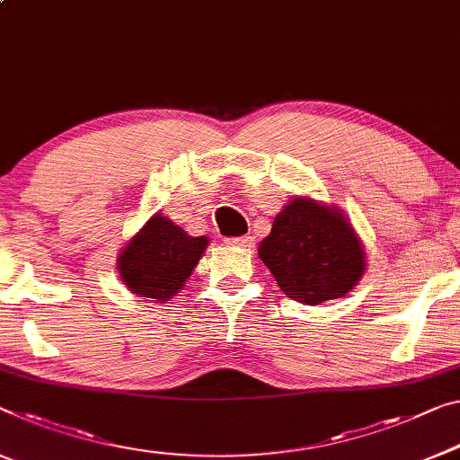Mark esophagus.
<instances>
[{"mask_svg": "<svg viewBox=\"0 0 460 460\" xmlns=\"http://www.w3.org/2000/svg\"><path fill=\"white\" fill-rule=\"evenodd\" d=\"M228 244H232V246H243V249H251V246H252V236L228 238Z\"/></svg>", "mask_w": 460, "mask_h": 460, "instance_id": "obj_1", "label": "esophagus"}]
</instances>
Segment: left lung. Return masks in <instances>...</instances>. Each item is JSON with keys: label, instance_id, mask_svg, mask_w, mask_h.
Wrapping results in <instances>:
<instances>
[{"label": "left lung", "instance_id": "obj_1", "mask_svg": "<svg viewBox=\"0 0 460 460\" xmlns=\"http://www.w3.org/2000/svg\"><path fill=\"white\" fill-rule=\"evenodd\" d=\"M259 259L288 298L308 306L343 298L362 279L366 251L337 206L294 195L275 216Z\"/></svg>", "mask_w": 460, "mask_h": 460}]
</instances>
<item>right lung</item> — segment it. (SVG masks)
<instances>
[{
  "label": "right lung",
  "mask_w": 460,
  "mask_h": 460,
  "mask_svg": "<svg viewBox=\"0 0 460 460\" xmlns=\"http://www.w3.org/2000/svg\"><path fill=\"white\" fill-rule=\"evenodd\" d=\"M208 246V236H190L156 211L119 252V278L137 298L168 304L185 288Z\"/></svg>",
  "instance_id": "right-lung-1"
}]
</instances>
